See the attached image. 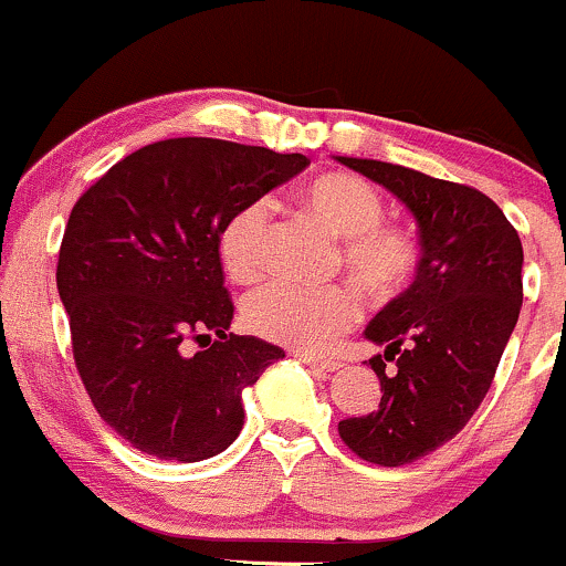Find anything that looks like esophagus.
<instances>
[{"instance_id": "obj_1", "label": "esophagus", "mask_w": 566, "mask_h": 566, "mask_svg": "<svg viewBox=\"0 0 566 566\" xmlns=\"http://www.w3.org/2000/svg\"><path fill=\"white\" fill-rule=\"evenodd\" d=\"M296 358H300L302 364H307L310 368H317V371H336V368L342 366L339 360H328V358H313V355H307V353H300V355H296Z\"/></svg>"}]
</instances>
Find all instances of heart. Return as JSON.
I'll return each mask as SVG.
<instances>
[{
    "mask_svg": "<svg viewBox=\"0 0 566 566\" xmlns=\"http://www.w3.org/2000/svg\"><path fill=\"white\" fill-rule=\"evenodd\" d=\"M302 200L328 232L342 238L339 262L371 300H392L415 281L422 256L420 240L406 227L382 221L385 200L377 187L360 176L334 170L310 181ZM272 213V198H253L221 227L219 256L234 283L262 277ZM360 313L358 294L342 283L304 289L272 281L243 302L245 326L253 334L302 353L326 350L336 336L360 321Z\"/></svg>",
    "mask_w": 566,
    "mask_h": 566,
    "instance_id": "obj_1",
    "label": "heart"
}]
</instances>
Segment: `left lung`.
<instances>
[{
  "instance_id": "obj_1",
  "label": "left lung",
  "mask_w": 566,
  "mask_h": 566,
  "mask_svg": "<svg viewBox=\"0 0 566 566\" xmlns=\"http://www.w3.org/2000/svg\"><path fill=\"white\" fill-rule=\"evenodd\" d=\"M409 208L420 227L415 283L366 326L385 345L368 366L382 398L371 415L339 422L360 460L398 468L436 452L465 428L492 387L522 310L518 232L479 189L403 165L336 157ZM387 359L397 368L385 373Z\"/></svg>"
}]
</instances>
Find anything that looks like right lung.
<instances>
[{
  "mask_svg": "<svg viewBox=\"0 0 566 566\" xmlns=\"http://www.w3.org/2000/svg\"><path fill=\"white\" fill-rule=\"evenodd\" d=\"M310 160L221 138H165L72 208L55 283L101 420L138 452L200 462L243 430V390L281 347L230 334L219 232ZM192 338L203 347L186 353Z\"/></svg>",
  "mask_w": 566,
  "mask_h": 566,
  "instance_id": "add662e5",
  "label": "right lung"
}]
</instances>
